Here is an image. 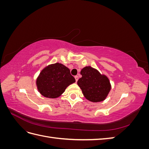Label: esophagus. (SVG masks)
Returning a JSON list of instances; mask_svg holds the SVG:
<instances>
[{"label":"esophagus","instance_id":"obj_1","mask_svg":"<svg viewBox=\"0 0 149 149\" xmlns=\"http://www.w3.org/2000/svg\"><path fill=\"white\" fill-rule=\"evenodd\" d=\"M74 78H75V79H76V81L77 82L78 80V76H74Z\"/></svg>","mask_w":149,"mask_h":149}]
</instances>
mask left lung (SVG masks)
Masks as SVG:
<instances>
[{"instance_id":"obj_1","label":"left lung","mask_w":149,"mask_h":149,"mask_svg":"<svg viewBox=\"0 0 149 149\" xmlns=\"http://www.w3.org/2000/svg\"><path fill=\"white\" fill-rule=\"evenodd\" d=\"M82 77L78 84L88 100L97 102L105 100L109 94L111 86L109 79L91 66H86L80 72Z\"/></svg>"}]
</instances>
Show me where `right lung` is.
Returning a JSON list of instances; mask_svg holds the SVG:
<instances>
[{"label":"right lung","mask_w":149,"mask_h":149,"mask_svg":"<svg viewBox=\"0 0 149 149\" xmlns=\"http://www.w3.org/2000/svg\"><path fill=\"white\" fill-rule=\"evenodd\" d=\"M75 81L69 68L56 63L48 65L42 70L36 84L42 96L48 98H56L65 92L69 85Z\"/></svg>","instance_id":"obj_1"}]
</instances>
